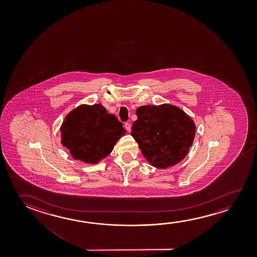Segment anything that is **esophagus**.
I'll use <instances>...</instances> for the list:
<instances>
[{"label":"esophagus","mask_w":257,"mask_h":257,"mask_svg":"<svg viewBox=\"0 0 257 257\" xmlns=\"http://www.w3.org/2000/svg\"><path fill=\"white\" fill-rule=\"evenodd\" d=\"M124 128L126 129V131L128 132V133H130L131 128H132V126H131L130 122H125V123H124Z\"/></svg>","instance_id":"obj_1"}]
</instances>
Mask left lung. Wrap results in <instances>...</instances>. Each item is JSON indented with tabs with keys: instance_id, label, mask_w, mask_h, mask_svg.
I'll list each match as a JSON object with an SVG mask.
<instances>
[{
	"instance_id": "obj_1",
	"label": "left lung",
	"mask_w": 257,
	"mask_h": 257,
	"mask_svg": "<svg viewBox=\"0 0 257 257\" xmlns=\"http://www.w3.org/2000/svg\"><path fill=\"white\" fill-rule=\"evenodd\" d=\"M131 135L144 158L157 169H168L185 159L194 143V120L177 105H142L136 110Z\"/></svg>"
}]
</instances>
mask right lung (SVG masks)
<instances>
[{"mask_svg":"<svg viewBox=\"0 0 257 257\" xmlns=\"http://www.w3.org/2000/svg\"><path fill=\"white\" fill-rule=\"evenodd\" d=\"M61 143L72 158L86 164H97L109 155L126 131L115 115L101 104L80 105L64 118Z\"/></svg>","mask_w":257,"mask_h":257,"instance_id":"1","label":"right lung"}]
</instances>
